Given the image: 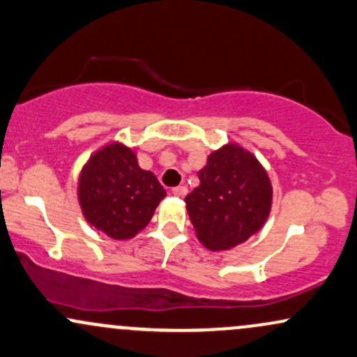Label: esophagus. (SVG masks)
I'll return each mask as SVG.
<instances>
[{
  "label": "esophagus",
  "instance_id": "esophagus-1",
  "mask_svg": "<svg viewBox=\"0 0 357 357\" xmlns=\"http://www.w3.org/2000/svg\"><path fill=\"white\" fill-rule=\"evenodd\" d=\"M171 192H173L174 196H186V192H188V188L186 186H174L173 190H171Z\"/></svg>",
  "mask_w": 357,
  "mask_h": 357
}]
</instances>
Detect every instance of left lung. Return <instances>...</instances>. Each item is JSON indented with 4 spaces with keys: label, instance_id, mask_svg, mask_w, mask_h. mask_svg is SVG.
<instances>
[{
    "label": "left lung",
    "instance_id": "obj_1",
    "mask_svg": "<svg viewBox=\"0 0 357 357\" xmlns=\"http://www.w3.org/2000/svg\"><path fill=\"white\" fill-rule=\"evenodd\" d=\"M199 186L184 198L196 236L210 250H230L264 227L272 184L257 158L236 144L223 146L198 173Z\"/></svg>",
    "mask_w": 357,
    "mask_h": 357
}]
</instances>
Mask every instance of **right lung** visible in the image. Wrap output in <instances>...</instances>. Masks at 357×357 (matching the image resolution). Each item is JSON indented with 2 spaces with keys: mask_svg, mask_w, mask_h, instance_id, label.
Wrapping results in <instances>:
<instances>
[{
  "mask_svg": "<svg viewBox=\"0 0 357 357\" xmlns=\"http://www.w3.org/2000/svg\"><path fill=\"white\" fill-rule=\"evenodd\" d=\"M166 190L141 169L132 149L109 144L90 158L79 179L85 220L114 240H129L153 218Z\"/></svg>",
  "mask_w": 357,
  "mask_h": 357,
  "instance_id": "add662e5",
  "label": "right lung"
}]
</instances>
